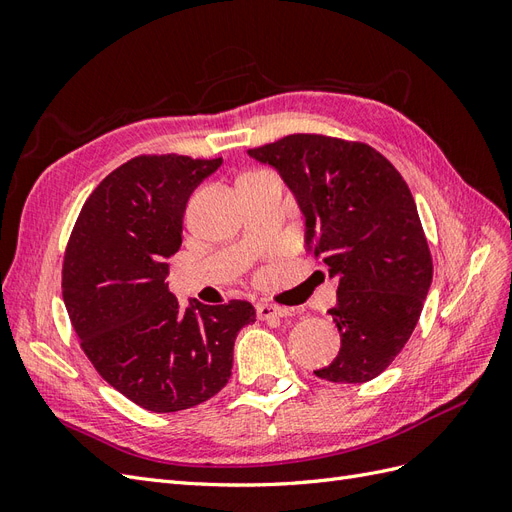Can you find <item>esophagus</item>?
I'll use <instances>...</instances> for the list:
<instances>
[{
    "label": "esophagus",
    "mask_w": 512,
    "mask_h": 512,
    "mask_svg": "<svg viewBox=\"0 0 512 512\" xmlns=\"http://www.w3.org/2000/svg\"><path fill=\"white\" fill-rule=\"evenodd\" d=\"M256 314L260 320H280L284 316H288V309L277 307L273 303H258L256 305Z\"/></svg>",
    "instance_id": "esophagus-1"
}]
</instances>
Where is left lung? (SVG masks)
Listing matches in <instances>:
<instances>
[{
	"instance_id": "8db88e82",
	"label": "left lung",
	"mask_w": 512,
	"mask_h": 512,
	"mask_svg": "<svg viewBox=\"0 0 512 512\" xmlns=\"http://www.w3.org/2000/svg\"><path fill=\"white\" fill-rule=\"evenodd\" d=\"M247 156L280 173L305 218L307 254L339 280L329 314L342 348L314 374L374 380L410 339L433 275L404 177L369 145L320 134H290Z\"/></svg>"
}]
</instances>
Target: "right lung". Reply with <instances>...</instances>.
<instances>
[{
    "instance_id": "right-lung-1",
    "label": "right lung",
    "mask_w": 512,
    "mask_h": 512,
    "mask_svg": "<svg viewBox=\"0 0 512 512\" xmlns=\"http://www.w3.org/2000/svg\"><path fill=\"white\" fill-rule=\"evenodd\" d=\"M222 158L138 156L102 179L70 235L61 292L98 374L136 406L179 412L220 393L237 333L256 320L247 301L188 307L168 290L192 192Z\"/></svg>"
}]
</instances>
